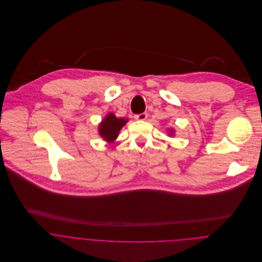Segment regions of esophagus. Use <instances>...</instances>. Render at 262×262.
Segmentation results:
<instances>
[{
    "mask_svg": "<svg viewBox=\"0 0 262 262\" xmlns=\"http://www.w3.org/2000/svg\"><path fill=\"white\" fill-rule=\"evenodd\" d=\"M134 118L136 120H140V121H143L147 118V113H141V114H138V115H135Z\"/></svg>",
    "mask_w": 262,
    "mask_h": 262,
    "instance_id": "1",
    "label": "esophagus"
}]
</instances>
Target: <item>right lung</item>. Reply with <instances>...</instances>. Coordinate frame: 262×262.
<instances>
[{"mask_svg":"<svg viewBox=\"0 0 262 262\" xmlns=\"http://www.w3.org/2000/svg\"><path fill=\"white\" fill-rule=\"evenodd\" d=\"M128 120L116 118V116L110 113L100 124V135L107 141H114L119 134L121 128L127 123Z\"/></svg>","mask_w":262,"mask_h":262,"instance_id":"right-lung-1","label":"right lung"}]
</instances>
